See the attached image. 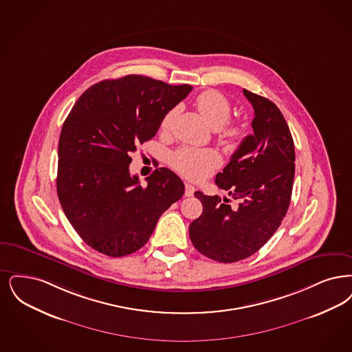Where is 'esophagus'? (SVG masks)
I'll return each instance as SVG.
<instances>
[{"label":"esophagus","mask_w":352,"mask_h":352,"mask_svg":"<svg viewBox=\"0 0 352 352\" xmlns=\"http://www.w3.org/2000/svg\"><path fill=\"white\" fill-rule=\"evenodd\" d=\"M194 192H195V187L192 184H190V183H186L184 184V195L186 197H192Z\"/></svg>","instance_id":"obj_1"}]
</instances>
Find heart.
Wrapping results in <instances>:
<instances>
[{"label": "heart", "mask_w": 352, "mask_h": 352, "mask_svg": "<svg viewBox=\"0 0 352 352\" xmlns=\"http://www.w3.org/2000/svg\"><path fill=\"white\" fill-rule=\"evenodd\" d=\"M197 107L206 122L212 128L221 126V136L229 140H237L242 136V128L236 123H228L230 118V103L226 96L216 90H206L197 98ZM178 109H171L161 122V129L168 131ZM171 164L186 177L199 179L206 177L212 169L220 165V155L213 151L182 148L171 155Z\"/></svg>", "instance_id": "heart-1"}]
</instances>
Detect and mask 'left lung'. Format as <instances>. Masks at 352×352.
Wrapping results in <instances>:
<instances>
[{"instance_id":"1","label":"left lung","mask_w":352,"mask_h":352,"mask_svg":"<svg viewBox=\"0 0 352 352\" xmlns=\"http://www.w3.org/2000/svg\"><path fill=\"white\" fill-rule=\"evenodd\" d=\"M253 104V135H248L230 157L216 184L239 199L197 191L203 212L190 224V239L199 253L233 263L256 253L280 226L288 211L295 177V145L288 124L270 99L243 89Z\"/></svg>"}]
</instances>
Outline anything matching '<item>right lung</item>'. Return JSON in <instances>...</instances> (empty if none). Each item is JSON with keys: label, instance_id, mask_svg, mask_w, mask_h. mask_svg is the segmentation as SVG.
<instances>
[{"label": "right lung", "instance_id": "1", "mask_svg": "<svg viewBox=\"0 0 352 352\" xmlns=\"http://www.w3.org/2000/svg\"><path fill=\"white\" fill-rule=\"evenodd\" d=\"M192 90L140 74L90 86L65 119L58 140L57 195L90 248L109 256L141 249L160 216L184 194L181 178L155 170L146 186L129 174V153L155 138L165 113Z\"/></svg>", "mask_w": 352, "mask_h": 352}]
</instances>
